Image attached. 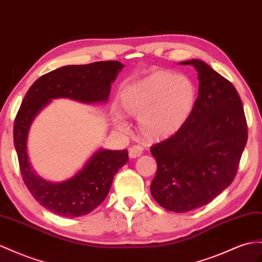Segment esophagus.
<instances>
[{"instance_id": "obj_1", "label": "esophagus", "mask_w": 262, "mask_h": 262, "mask_svg": "<svg viewBox=\"0 0 262 262\" xmlns=\"http://www.w3.org/2000/svg\"><path fill=\"white\" fill-rule=\"evenodd\" d=\"M143 150L144 149H143L142 146H138V145L133 146L132 148H129V150H128L129 158H137V157H139L143 154Z\"/></svg>"}]
</instances>
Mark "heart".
I'll return each mask as SVG.
<instances>
[{"label": "heart", "instance_id": "1", "mask_svg": "<svg viewBox=\"0 0 262 262\" xmlns=\"http://www.w3.org/2000/svg\"><path fill=\"white\" fill-rule=\"evenodd\" d=\"M197 89L186 75L155 71L127 85L119 105L127 116L138 118V132L148 142H159L177 134L195 108ZM125 128L124 123L118 124Z\"/></svg>", "mask_w": 262, "mask_h": 262}]
</instances>
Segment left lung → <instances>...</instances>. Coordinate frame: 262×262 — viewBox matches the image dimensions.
I'll use <instances>...</instances> for the list:
<instances>
[{
	"instance_id": "8db88e82",
	"label": "left lung",
	"mask_w": 262,
	"mask_h": 262,
	"mask_svg": "<svg viewBox=\"0 0 262 262\" xmlns=\"http://www.w3.org/2000/svg\"><path fill=\"white\" fill-rule=\"evenodd\" d=\"M179 64L196 69L198 97L183 128L151 146L157 171L150 192L165 209L187 212L210 203L232 183L248 129L243 102L229 80L200 59Z\"/></svg>"
}]
</instances>
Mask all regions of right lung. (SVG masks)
I'll return each instance as SVG.
<instances>
[{"instance_id":"right-lung-1","label":"right lung","mask_w":262,"mask_h":262,"mask_svg":"<svg viewBox=\"0 0 262 262\" xmlns=\"http://www.w3.org/2000/svg\"><path fill=\"white\" fill-rule=\"evenodd\" d=\"M123 67L117 61L63 66L36 79L26 93L14 122V146L26 187L39 205L53 213L73 218L95 209L108 195L115 173L128 162V152L99 148L73 177L61 183L49 182L35 171L29 158L33 120L56 98L83 104L106 103L111 84Z\"/></svg>"}]
</instances>
